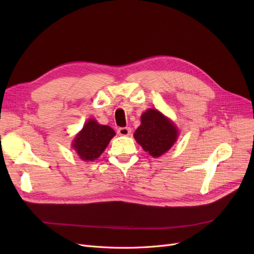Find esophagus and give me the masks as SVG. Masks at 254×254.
Instances as JSON below:
<instances>
[{
  "label": "esophagus",
  "mask_w": 254,
  "mask_h": 254,
  "mask_svg": "<svg viewBox=\"0 0 254 254\" xmlns=\"http://www.w3.org/2000/svg\"><path fill=\"white\" fill-rule=\"evenodd\" d=\"M118 133L120 135H129L130 133H131V129H130L129 127H121L118 129Z\"/></svg>",
  "instance_id": "obj_1"
}]
</instances>
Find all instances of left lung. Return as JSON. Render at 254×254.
I'll use <instances>...</instances> for the list:
<instances>
[{
	"label": "left lung",
	"mask_w": 254,
	"mask_h": 254,
	"mask_svg": "<svg viewBox=\"0 0 254 254\" xmlns=\"http://www.w3.org/2000/svg\"><path fill=\"white\" fill-rule=\"evenodd\" d=\"M178 131L172 121L155 109L142 114L141 125L135 130L134 139L152 157H160L177 140Z\"/></svg>",
	"instance_id": "8db88e82"
}]
</instances>
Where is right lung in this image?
Segmentation results:
<instances>
[{
  "mask_svg": "<svg viewBox=\"0 0 254 254\" xmlns=\"http://www.w3.org/2000/svg\"><path fill=\"white\" fill-rule=\"evenodd\" d=\"M114 135V130L109 126L99 125L95 120H89L76 135L73 147L80 159L93 161L102 155Z\"/></svg>",
  "mask_w": 254,
  "mask_h": 254,
  "instance_id": "add662e5",
  "label": "right lung"
}]
</instances>
